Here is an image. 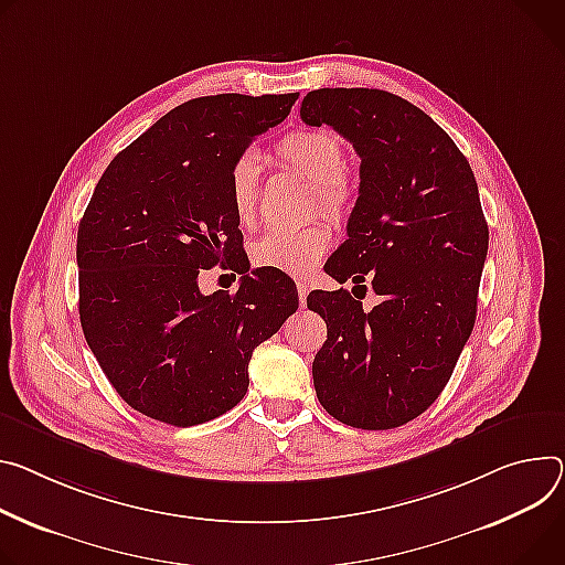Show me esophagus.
<instances>
[{
    "label": "esophagus",
    "instance_id": "esophagus-1",
    "mask_svg": "<svg viewBox=\"0 0 565 565\" xmlns=\"http://www.w3.org/2000/svg\"><path fill=\"white\" fill-rule=\"evenodd\" d=\"M297 295H299V303L303 306L306 297H309V286H306V281H297Z\"/></svg>",
    "mask_w": 565,
    "mask_h": 565
}]
</instances>
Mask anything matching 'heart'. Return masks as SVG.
<instances>
[{
  "mask_svg": "<svg viewBox=\"0 0 565 565\" xmlns=\"http://www.w3.org/2000/svg\"><path fill=\"white\" fill-rule=\"evenodd\" d=\"M273 158L316 182L318 204L335 218H344L355 200V186L347 178V148L329 130H295L277 141ZM259 180L252 160H241L230 173V207L241 227L256 223ZM331 243V230L313 223L297 230H273L254 243L252 262L286 275L311 273Z\"/></svg>",
  "mask_w": 565,
  "mask_h": 565,
  "instance_id": "b5f03b06",
  "label": "heart"
}]
</instances>
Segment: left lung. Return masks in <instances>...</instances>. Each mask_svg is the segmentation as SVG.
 <instances>
[{"label":"left lung","instance_id":"1","mask_svg":"<svg viewBox=\"0 0 565 565\" xmlns=\"http://www.w3.org/2000/svg\"><path fill=\"white\" fill-rule=\"evenodd\" d=\"M299 117L331 126L361 156L349 238L324 270L381 295L372 311L355 290L306 299L327 322L316 392L347 426L398 428L441 394L476 324L489 247L476 175L424 110L385 89H313Z\"/></svg>","mask_w":565,"mask_h":565}]
</instances>
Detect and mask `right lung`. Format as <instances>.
Returning a JSON list of instances; mask_svg holds the SVG:
<instances>
[{
	"label": "right lung",
	"mask_w": 565,
	"mask_h": 565,
	"mask_svg": "<svg viewBox=\"0 0 565 565\" xmlns=\"http://www.w3.org/2000/svg\"><path fill=\"white\" fill-rule=\"evenodd\" d=\"M299 92L191 98L152 124L100 175L78 225V313L96 361L137 413L186 428L247 392L254 347L297 311L286 273L249 270L230 207V173ZM218 263L234 295L202 296Z\"/></svg>",
	"instance_id": "obj_1"
}]
</instances>
